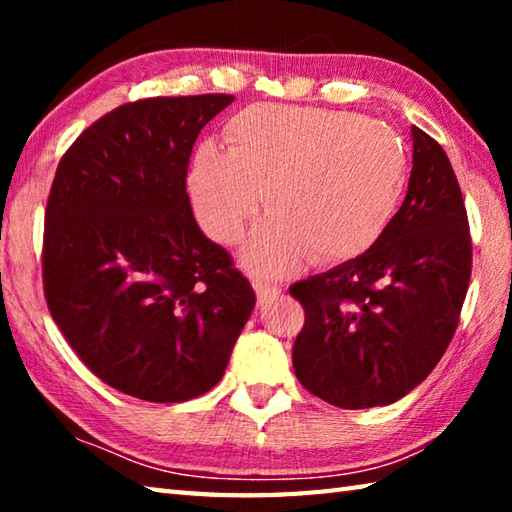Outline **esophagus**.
<instances>
[{"label":"esophagus","instance_id":"esophagus-1","mask_svg":"<svg viewBox=\"0 0 512 512\" xmlns=\"http://www.w3.org/2000/svg\"><path fill=\"white\" fill-rule=\"evenodd\" d=\"M255 291H257V300L259 305H266V302L275 300L280 296V287H275V284H264V282H255Z\"/></svg>","mask_w":512,"mask_h":512}]
</instances>
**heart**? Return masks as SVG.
Here are the masks:
<instances>
[{
    "label": "heart",
    "mask_w": 512,
    "mask_h": 512,
    "mask_svg": "<svg viewBox=\"0 0 512 512\" xmlns=\"http://www.w3.org/2000/svg\"><path fill=\"white\" fill-rule=\"evenodd\" d=\"M230 151L203 144L189 196L203 230L237 244L262 207L271 216L246 248L259 275H284L311 257L339 264L375 248L409 185V151L393 126L359 112L255 103L225 124Z\"/></svg>",
    "instance_id": "b5f03b06"
}]
</instances>
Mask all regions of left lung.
Segmentation results:
<instances>
[{"mask_svg": "<svg viewBox=\"0 0 512 512\" xmlns=\"http://www.w3.org/2000/svg\"><path fill=\"white\" fill-rule=\"evenodd\" d=\"M472 275V237L447 153L413 126L409 192L391 228L357 259L289 287L305 309L293 370L339 409L404 397L443 359Z\"/></svg>", "mask_w": 512, "mask_h": 512, "instance_id": "8db88e82", "label": "left lung"}]
</instances>
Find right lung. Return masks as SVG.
Masks as SVG:
<instances>
[{"instance_id":"right-lung-1","label":"right lung","mask_w":512,"mask_h":512,"mask_svg":"<svg viewBox=\"0 0 512 512\" xmlns=\"http://www.w3.org/2000/svg\"><path fill=\"white\" fill-rule=\"evenodd\" d=\"M232 94L121 103L58 162L42 287L85 366L146 402H185L223 377L255 291L207 239L187 196L201 128Z\"/></svg>"}]
</instances>
